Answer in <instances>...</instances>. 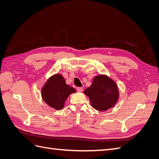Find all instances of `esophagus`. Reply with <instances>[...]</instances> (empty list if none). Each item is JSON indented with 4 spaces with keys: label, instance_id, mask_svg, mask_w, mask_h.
<instances>
[{
    "label": "esophagus",
    "instance_id": "1",
    "mask_svg": "<svg viewBox=\"0 0 159 159\" xmlns=\"http://www.w3.org/2000/svg\"><path fill=\"white\" fill-rule=\"evenodd\" d=\"M76 90H77V91H78V92H81V91H83V88L78 87V88H76Z\"/></svg>",
    "mask_w": 159,
    "mask_h": 159
}]
</instances>
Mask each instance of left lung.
<instances>
[{"label": "left lung", "instance_id": "obj_1", "mask_svg": "<svg viewBox=\"0 0 159 159\" xmlns=\"http://www.w3.org/2000/svg\"><path fill=\"white\" fill-rule=\"evenodd\" d=\"M84 93L89 98L95 109L105 111L117 103L119 92L116 83L106 75H99L93 80L91 86Z\"/></svg>", "mask_w": 159, "mask_h": 159}]
</instances>
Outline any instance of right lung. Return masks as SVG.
<instances>
[{"label": "right lung", "mask_w": 159, "mask_h": 159, "mask_svg": "<svg viewBox=\"0 0 159 159\" xmlns=\"http://www.w3.org/2000/svg\"><path fill=\"white\" fill-rule=\"evenodd\" d=\"M76 90L66 84L61 74H54L48 79L43 85L41 95L44 102L56 110L63 109L68 96Z\"/></svg>", "instance_id": "1"}]
</instances>
